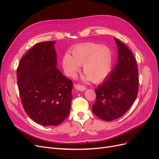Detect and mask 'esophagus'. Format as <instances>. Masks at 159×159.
<instances>
[{"label": "esophagus", "instance_id": "34e87169", "mask_svg": "<svg viewBox=\"0 0 159 159\" xmlns=\"http://www.w3.org/2000/svg\"><path fill=\"white\" fill-rule=\"evenodd\" d=\"M75 89L78 91H84L86 89L84 86H83L81 84H76L75 85Z\"/></svg>", "mask_w": 159, "mask_h": 159}]
</instances>
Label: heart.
Returning a JSON list of instances; mask_svg holds the SVG:
<instances>
[{"mask_svg":"<svg viewBox=\"0 0 159 159\" xmlns=\"http://www.w3.org/2000/svg\"><path fill=\"white\" fill-rule=\"evenodd\" d=\"M72 56L65 54L62 60L64 73L74 78L83 66L84 80L99 82L110 73L113 61V52L107 46L93 43L80 44L72 49Z\"/></svg>","mask_w":159,"mask_h":159,"instance_id":"heart-1","label":"heart"}]
</instances>
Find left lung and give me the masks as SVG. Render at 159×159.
<instances>
[{"label": "left lung", "instance_id": "8db88e82", "mask_svg": "<svg viewBox=\"0 0 159 159\" xmlns=\"http://www.w3.org/2000/svg\"><path fill=\"white\" fill-rule=\"evenodd\" d=\"M118 47V60L115 68L97 89L92 111L99 119L111 121L124 115L136 99L138 70L132 52L115 38Z\"/></svg>", "mask_w": 159, "mask_h": 159}]
</instances>
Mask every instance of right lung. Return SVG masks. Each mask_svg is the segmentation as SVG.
<instances>
[{
	"mask_svg": "<svg viewBox=\"0 0 159 159\" xmlns=\"http://www.w3.org/2000/svg\"><path fill=\"white\" fill-rule=\"evenodd\" d=\"M54 41L34 44L21 59L17 85L26 113L43 126H57L71 105L73 83L57 69Z\"/></svg>",
	"mask_w": 159,
	"mask_h": 159,
	"instance_id": "1",
	"label": "right lung"
}]
</instances>
